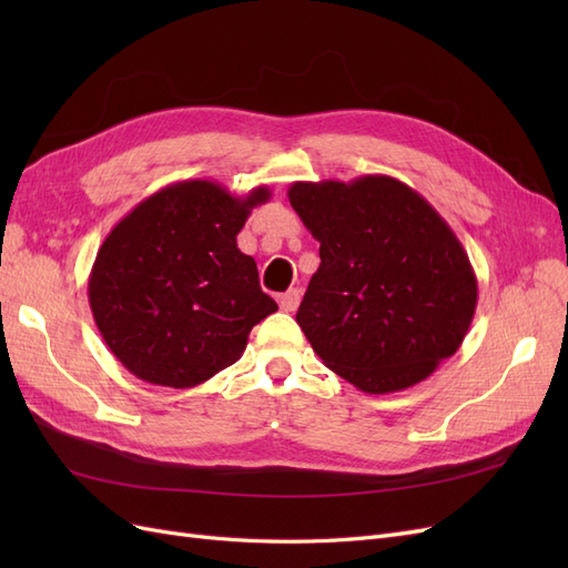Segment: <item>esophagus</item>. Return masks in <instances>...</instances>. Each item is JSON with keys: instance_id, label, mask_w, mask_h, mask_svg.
<instances>
[{"instance_id": "34e87169", "label": "esophagus", "mask_w": 568, "mask_h": 568, "mask_svg": "<svg viewBox=\"0 0 568 568\" xmlns=\"http://www.w3.org/2000/svg\"><path fill=\"white\" fill-rule=\"evenodd\" d=\"M277 303H280V307H282L284 313H294L296 307H298V303H301V291L298 288H288L286 294H280Z\"/></svg>"}]
</instances>
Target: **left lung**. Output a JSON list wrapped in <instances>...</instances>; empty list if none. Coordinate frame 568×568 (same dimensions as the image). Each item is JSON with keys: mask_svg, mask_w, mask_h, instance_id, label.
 I'll return each instance as SVG.
<instances>
[{"mask_svg": "<svg viewBox=\"0 0 568 568\" xmlns=\"http://www.w3.org/2000/svg\"><path fill=\"white\" fill-rule=\"evenodd\" d=\"M286 196L320 242L296 322L326 367L382 395L424 382L457 353L478 282L432 203L388 175L294 182Z\"/></svg>", "mask_w": 568, "mask_h": 568, "instance_id": "left-lung-1", "label": "left lung"}]
</instances>
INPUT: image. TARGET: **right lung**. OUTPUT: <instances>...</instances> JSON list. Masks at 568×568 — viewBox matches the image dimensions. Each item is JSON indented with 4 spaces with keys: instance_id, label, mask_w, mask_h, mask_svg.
Masks as SVG:
<instances>
[{
    "instance_id": "1",
    "label": "right lung",
    "mask_w": 568,
    "mask_h": 568,
    "mask_svg": "<svg viewBox=\"0 0 568 568\" xmlns=\"http://www.w3.org/2000/svg\"><path fill=\"white\" fill-rule=\"evenodd\" d=\"M267 186L234 196L213 180L159 189L101 244L88 296L101 338L136 379L194 388L244 355L253 326L277 311L236 246Z\"/></svg>"
}]
</instances>
